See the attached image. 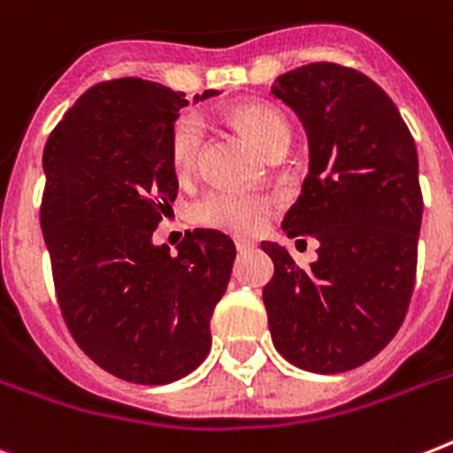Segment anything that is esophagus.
Returning <instances> with one entry per match:
<instances>
[{"instance_id":"34e87169","label":"esophagus","mask_w":453,"mask_h":453,"mask_svg":"<svg viewBox=\"0 0 453 453\" xmlns=\"http://www.w3.org/2000/svg\"><path fill=\"white\" fill-rule=\"evenodd\" d=\"M234 247H237V251H249V249L256 247V242L247 240V237H234Z\"/></svg>"}]
</instances>
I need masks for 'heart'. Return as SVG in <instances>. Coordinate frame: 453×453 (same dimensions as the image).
I'll return each mask as SVG.
<instances>
[{
  "instance_id": "1",
  "label": "heart",
  "mask_w": 453,
  "mask_h": 453,
  "mask_svg": "<svg viewBox=\"0 0 453 453\" xmlns=\"http://www.w3.org/2000/svg\"><path fill=\"white\" fill-rule=\"evenodd\" d=\"M234 124L268 152L280 141H289V124L275 108L265 103H242L233 110ZM204 143V124L197 115H183L173 124L169 136L171 169L188 176L197 166ZM270 211L268 197L247 190H213L199 199L195 219L204 226L226 227L234 233H254L265 223Z\"/></svg>"
}]
</instances>
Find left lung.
I'll return each instance as SVG.
<instances>
[{
  "label": "left lung",
  "mask_w": 453,
  "mask_h": 453,
  "mask_svg": "<svg viewBox=\"0 0 453 453\" xmlns=\"http://www.w3.org/2000/svg\"><path fill=\"white\" fill-rule=\"evenodd\" d=\"M270 91L296 112L310 148L282 230L319 244L303 270L289 249L261 242L275 263L263 287L273 343L305 372H350L393 341L411 301L418 152L390 96L357 70L310 63L280 74Z\"/></svg>",
  "instance_id": "left-lung-1"
}]
</instances>
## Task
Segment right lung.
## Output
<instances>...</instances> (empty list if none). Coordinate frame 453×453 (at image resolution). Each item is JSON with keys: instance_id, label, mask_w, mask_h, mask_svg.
I'll return each mask as SVG.
<instances>
[{"instance_id": "right-lung-1", "label": "right lung", "mask_w": 453, "mask_h": 453, "mask_svg": "<svg viewBox=\"0 0 453 453\" xmlns=\"http://www.w3.org/2000/svg\"><path fill=\"white\" fill-rule=\"evenodd\" d=\"M185 105L183 91L157 81H103L67 110L42 157L39 219L67 329L96 365L141 386L204 362L237 254L227 234L202 227L176 254L152 242L178 195L169 136Z\"/></svg>"}]
</instances>
